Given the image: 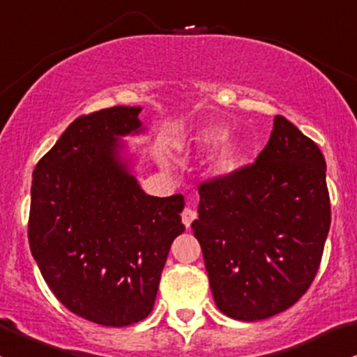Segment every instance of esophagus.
<instances>
[{"mask_svg": "<svg viewBox=\"0 0 357 357\" xmlns=\"http://www.w3.org/2000/svg\"><path fill=\"white\" fill-rule=\"evenodd\" d=\"M195 219H197V212H195V210L191 207H186L181 212V220H183V224H185L186 227H190L191 222H193Z\"/></svg>", "mask_w": 357, "mask_h": 357, "instance_id": "34e87169", "label": "esophagus"}]
</instances>
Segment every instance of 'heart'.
Here are the masks:
<instances>
[{
    "label": "heart",
    "mask_w": 357,
    "mask_h": 357,
    "mask_svg": "<svg viewBox=\"0 0 357 357\" xmlns=\"http://www.w3.org/2000/svg\"><path fill=\"white\" fill-rule=\"evenodd\" d=\"M220 137H222L220 130L205 128L195 135L193 142L198 147L207 149L215 144ZM239 157H241V147H239L238 142L224 140L219 147L213 150L212 157H210V167L215 174H229V172L238 167Z\"/></svg>",
    "instance_id": "b5f03b06"
}]
</instances>
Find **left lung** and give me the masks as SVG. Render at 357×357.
I'll list each match as a JSON object with an SVG mask.
<instances>
[{
    "label": "left lung",
    "mask_w": 357,
    "mask_h": 357,
    "mask_svg": "<svg viewBox=\"0 0 357 357\" xmlns=\"http://www.w3.org/2000/svg\"><path fill=\"white\" fill-rule=\"evenodd\" d=\"M324 153L284 116L253 164L198 186L193 220L217 307L257 321L313 282L330 229Z\"/></svg>",
    "instance_id": "left-lung-1"
}]
</instances>
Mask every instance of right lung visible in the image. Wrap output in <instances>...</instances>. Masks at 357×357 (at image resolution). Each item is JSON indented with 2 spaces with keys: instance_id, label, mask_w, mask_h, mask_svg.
Listing matches in <instances>:
<instances>
[{
  "instance_id": "add662e5",
  "label": "right lung",
  "mask_w": 357,
  "mask_h": 357,
  "mask_svg": "<svg viewBox=\"0 0 357 357\" xmlns=\"http://www.w3.org/2000/svg\"><path fill=\"white\" fill-rule=\"evenodd\" d=\"M142 107L80 116L33 169L29 245L44 280L71 313L126 327L152 311L181 224L183 195L140 188L119 137L142 131Z\"/></svg>"
}]
</instances>
